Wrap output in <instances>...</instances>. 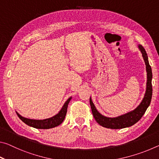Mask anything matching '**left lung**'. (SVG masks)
<instances>
[{
    "instance_id": "8db88e82",
    "label": "left lung",
    "mask_w": 159,
    "mask_h": 159,
    "mask_svg": "<svg viewBox=\"0 0 159 159\" xmlns=\"http://www.w3.org/2000/svg\"><path fill=\"white\" fill-rule=\"evenodd\" d=\"M138 48L142 53V57L144 59L145 65H146L147 84L146 91H145L144 98L139 105L134 109L126 113L125 114L111 118L105 116L100 114L97 109L90 97V104L93 116L96 121L102 127L111 129H121L130 127L140 120V118L144 114L145 111L149 106L152 97V71L149 65L147 54L144 48L139 44L138 45Z\"/></svg>"
}]
</instances>
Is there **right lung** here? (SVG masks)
Here are the masks:
<instances>
[{
  "mask_svg": "<svg viewBox=\"0 0 159 159\" xmlns=\"http://www.w3.org/2000/svg\"><path fill=\"white\" fill-rule=\"evenodd\" d=\"M72 97L67 99L65 102V103L64 104L63 107H61L60 111H59L57 114L53 116L45 118V119L42 120H38V119H31V118L23 117L22 116H21L17 111H16L18 117L22 120V121L26 123V125L31 127H33L37 129H50L55 128L56 126L60 125L61 123L63 122V120L65 118L66 112H67V107H68V104L69 102L71 101Z\"/></svg>",
  "mask_w": 159,
  "mask_h": 159,
  "instance_id": "add662e5",
  "label": "right lung"
}]
</instances>
